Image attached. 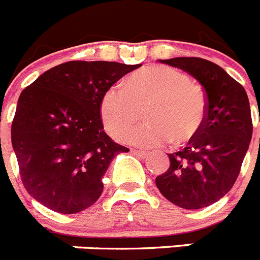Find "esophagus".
Returning a JSON list of instances; mask_svg holds the SVG:
<instances>
[{
	"mask_svg": "<svg viewBox=\"0 0 260 260\" xmlns=\"http://www.w3.org/2000/svg\"><path fill=\"white\" fill-rule=\"evenodd\" d=\"M132 153L139 158H146L147 156H148V153L143 152V151H139V150H132Z\"/></svg>",
	"mask_w": 260,
	"mask_h": 260,
	"instance_id": "obj_1",
	"label": "esophagus"
}]
</instances>
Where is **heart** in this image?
I'll use <instances>...</instances> for the list:
<instances>
[{"label":"heart","instance_id":"b5f03b06","mask_svg":"<svg viewBox=\"0 0 260 260\" xmlns=\"http://www.w3.org/2000/svg\"><path fill=\"white\" fill-rule=\"evenodd\" d=\"M144 110L147 122L130 132ZM207 116V100L201 87L169 66H147L133 73L125 86L109 87L100 102V118L114 139L144 148L171 141L182 144L198 134Z\"/></svg>","mask_w":260,"mask_h":260}]
</instances>
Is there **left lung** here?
I'll return each mask as SVG.
<instances>
[{
	"label": "left lung",
	"mask_w": 260,
	"mask_h": 260,
	"mask_svg": "<svg viewBox=\"0 0 260 260\" xmlns=\"http://www.w3.org/2000/svg\"><path fill=\"white\" fill-rule=\"evenodd\" d=\"M160 62L189 73L203 87L207 116L183 150L168 153L171 165L156 186L173 204L199 210L221 199L233 187L249 150L252 121L242 86L219 65L199 57Z\"/></svg>",
	"instance_id": "8db88e82"
}]
</instances>
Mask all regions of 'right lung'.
<instances>
[{"label":"right lung","instance_id":"add662e5","mask_svg":"<svg viewBox=\"0 0 260 260\" xmlns=\"http://www.w3.org/2000/svg\"><path fill=\"white\" fill-rule=\"evenodd\" d=\"M139 66L65 62L23 89L11 144L32 198L59 213L80 212L100 198L110 161L128 152L105 134L100 102L109 87Z\"/></svg>","mask_w":260,"mask_h":260}]
</instances>
